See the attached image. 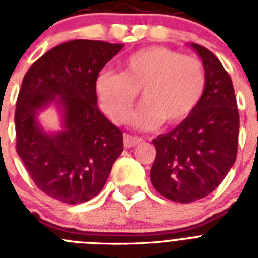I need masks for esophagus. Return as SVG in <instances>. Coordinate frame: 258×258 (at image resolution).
Instances as JSON below:
<instances>
[{
    "label": "esophagus",
    "mask_w": 258,
    "mask_h": 258,
    "mask_svg": "<svg viewBox=\"0 0 258 258\" xmlns=\"http://www.w3.org/2000/svg\"><path fill=\"white\" fill-rule=\"evenodd\" d=\"M141 142H142V138L134 137V135H130V134H125L124 135V146L127 147V149L137 146L138 143H141Z\"/></svg>",
    "instance_id": "1"
}]
</instances>
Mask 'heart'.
I'll list each match as a JSON object with an SVG mask.
<instances>
[{
  "label": "heart",
  "mask_w": 258,
  "mask_h": 258,
  "mask_svg": "<svg viewBox=\"0 0 258 258\" xmlns=\"http://www.w3.org/2000/svg\"><path fill=\"white\" fill-rule=\"evenodd\" d=\"M206 87L204 64L197 57L163 46H149L121 61L119 74L103 72L96 80L97 99L116 124L128 119L141 91L143 103L131 117L139 130L166 121L176 124L192 113Z\"/></svg>",
  "instance_id": "obj_1"
}]
</instances>
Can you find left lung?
I'll return each mask as SVG.
<instances>
[{"mask_svg":"<svg viewBox=\"0 0 258 258\" xmlns=\"http://www.w3.org/2000/svg\"><path fill=\"white\" fill-rule=\"evenodd\" d=\"M204 62L206 87L197 108L178 127L153 141L150 179L166 198L190 204L209 196L237 158L240 113L232 79L205 46L191 44Z\"/></svg>","mask_w":258,"mask_h":258,"instance_id":"left-lung-1","label":"left lung"}]
</instances>
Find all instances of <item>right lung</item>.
I'll list each match as a JSON object with an SVG mask.
<instances>
[{
    "label": "right lung",
    "instance_id": "obj_1",
    "mask_svg": "<svg viewBox=\"0 0 258 258\" xmlns=\"http://www.w3.org/2000/svg\"><path fill=\"white\" fill-rule=\"evenodd\" d=\"M121 44L72 40L32 64L22 79L14 123L16 151L42 192L64 204L87 202L104 187L123 151V133L97 107L96 80ZM57 101L64 130L49 136L38 127V109Z\"/></svg>",
    "mask_w": 258,
    "mask_h": 258
}]
</instances>
